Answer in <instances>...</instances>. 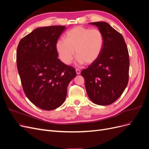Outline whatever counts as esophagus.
Instances as JSON below:
<instances>
[{
    "instance_id": "esophagus-1",
    "label": "esophagus",
    "mask_w": 149,
    "mask_h": 149,
    "mask_svg": "<svg viewBox=\"0 0 149 149\" xmlns=\"http://www.w3.org/2000/svg\"><path fill=\"white\" fill-rule=\"evenodd\" d=\"M76 72L77 74H79L81 73V71L79 69H76Z\"/></svg>"
}]
</instances>
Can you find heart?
Returning a JSON list of instances; mask_svg holds the SVG:
<instances>
[{
  "mask_svg": "<svg viewBox=\"0 0 149 149\" xmlns=\"http://www.w3.org/2000/svg\"><path fill=\"white\" fill-rule=\"evenodd\" d=\"M104 41L100 30L78 26L68 31L65 40H58L56 49L60 60L65 65L71 64L75 55L79 64L90 65L100 57Z\"/></svg>",
  "mask_w": 149,
  "mask_h": 149,
  "instance_id": "1",
  "label": "heart"
}]
</instances>
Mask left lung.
Instances as JSON below:
<instances>
[{
    "instance_id": "left-lung-1",
    "label": "left lung",
    "mask_w": 149,
    "mask_h": 149,
    "mask_svg": "<svg viewBox=\"0 0 149 149\" xmlns=\"http://www.w3.org/2000/svg\"><path fill=\"white\" fill-rule=\"evenodd\" d=\"M104 36V45L96 61L84 69L88 95L94 103L107 106L123 93L129 81V56L127 47L119 32L104 22H91Z\"/></svg>"
}]
</instances>
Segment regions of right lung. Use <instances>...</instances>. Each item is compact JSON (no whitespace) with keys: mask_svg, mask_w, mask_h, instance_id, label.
<instances>
[{"mask_svg":"<svg viewBox=\"0 0 149 149\" xmlns=\"http://www.w3.org/2000/svg\"><path fill=\"white\" fill-rule=\"evenodd\" d=\"M66 26L36 29L20 41L17 66L26 96L43 110L56 109L64 102L67 87L76 75L73 67L58 58L56 44Z\"/></svg>","mask_w":149,"mask_h":149,"instance_id":"1","label":"right lung"}]
</instances>
